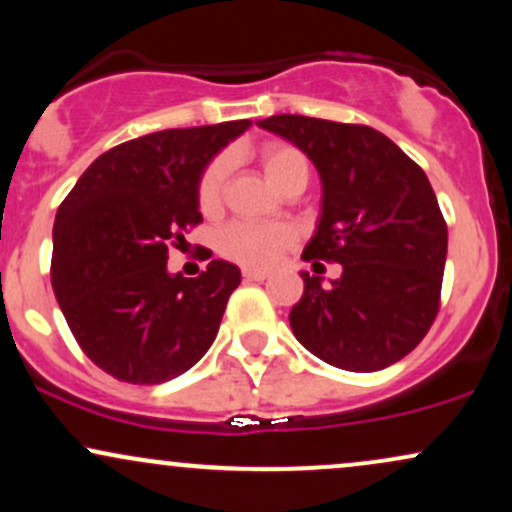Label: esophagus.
Returning <instances> with one entry per match:
<instances>
[{"label": "esophagus", "mask_w": 512, "mask_h": 512, "mask_svg": "<svg viewBox=\"0 0 512 512\" xmlns=\"http://www.w3.org/2000/svg\"><path fill=\"white\" fill-rule=\"evenodd\" d=\"M243 276L248 281H264L269 276V272H264V269H250V267H245L243 269Z\"/></svg>", "instance_id": "obj_1"}]
</instances>
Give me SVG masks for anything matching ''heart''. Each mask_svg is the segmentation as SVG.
Segmentation results:
<instances>
[{
  "mask_svg": "<svg viewBox=\"0 0 512 512\" xmlns=\"http://www.w3.org/2000/svg\"><path fill=\"white\" fill-rule=\"evenodd\" d=\"M260 163L267 180L272 182L274 187H279V190H284V187H289L291 182L296 180H308L310 173L308 158H305L301 149H296V146L291 144L274 142L262 146ZM226 173V158H216V161L204 170L197 187V199L202 211H214L221 204ZM291 243V228L281 226V223L236 221L228 223V226L221 228L219 233V250L223 255L240 264H248V267H267V264H272L276 257L281 255V250L289 248Z\"/></svg>",
  "mask_w": 512,
  "mask_h": 512,
  "instance_id": "heart-1",
  "label": "heart"
}]
</instances>
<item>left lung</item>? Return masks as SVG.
Returning a JSON list of instances; mask_svg holds the SVG:
<instances>
[{
  "label": "left lung",
  "mask_w": 512,
  "mask_h": 512,
  "mask_svg": "<svg viewBox=\"0 0 512 512\" xmlns=\"http://www.w3.org/2000/svg\"><path fill=\"white\" fill-rule=\"evenodd\" d=\"M257 125L298 146L320 173L322 211L303 260L342 264L332 286L301 272L293 334L330 366L354 373L392 366L438 315L448 226L426 173L366 125L305 115Z\"/></svg>",
  "instance_id": "obj_1"
}]
</instances>
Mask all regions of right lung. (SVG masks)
Here are the masks:
<instances>
[{
  "label": "right lung",
  "instance_id": "add662e5",
  "mask_svg": "<svg viewBox=\"0 0 512 512\" xmlns=\"http://www.w3.org/2000/svg\"><path fill=\"white\" fill-rule=\"evenodd\" d=\"M250 120L163 129L98 156L60 204L52 289L84 354L122 383L158 385L190 370L219 332L236 264L170 274L168 248L202 221L197 187Z\"/></svg>",
  "mask_w": 512,
  "mask_h": 512
}]
</instances>
